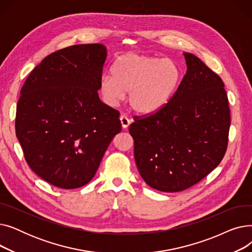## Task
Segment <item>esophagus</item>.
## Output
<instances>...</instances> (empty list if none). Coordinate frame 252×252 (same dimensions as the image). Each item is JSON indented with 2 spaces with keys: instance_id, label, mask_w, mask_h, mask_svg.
Wrapping results in <instances>:
<instances>
[{
  "instance_id": "obj_1",
  "label": "esophagus",
  "mask_w": 252,
  "mask_h": 252,
  "mask_svg": "<svg viewBox=\"0 0 252 252\" xmlns=\"http://www.w3.org/2000/svg\"><path fill=\"white\" fill-rule=\"evenodd\" d=\"M119 119H121V123H122V126H123L124 128H126V127L130 125V121L127 118V116L125 115V114L121 115V117H119Z\"/></svg>"
}]
</instances>
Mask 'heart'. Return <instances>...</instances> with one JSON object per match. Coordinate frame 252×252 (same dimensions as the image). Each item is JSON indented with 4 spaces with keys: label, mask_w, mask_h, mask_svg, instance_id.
<instances>
[{
    "label": "heart",
    "mask_w": 252,
    "mask_h": 252,
    "mask_svg": "<svg viewBox=\"0 0 252 252\" xmlns=\"http://www.w3.org/2000/svg\"><path fill=\"white\" fill-rule=\"evenodd\" d=\"M181 81L182 71L173 60L126 53L116 59L112 73L102 75L100 90L110 105L121 101L128 92L131 108L141 114H153L168 104Z\"/></svg>",
    "instance_id": "heart-1"
}]
</instances>
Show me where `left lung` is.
I'll list each match as a JSON object with an SVG mask.
<instances>
[{
  "instance_id": "8db88e82",
  "label": "left lung",
  "mask_w": 252,
  "mask_h": 252,
  "mask_svg": "<svg viewBox=\"0 0 252 252\" xmlns=\"http://www.w3.org/2000/svg\"><path fill=\"white\" fill-rule=\"evenodd\" d=\"M187 72L161 110L129 126L139 173L153 189L180 192L199 183L227 151L231 111L221 78L184 53Z\"/></svg>"
}]
</instances>
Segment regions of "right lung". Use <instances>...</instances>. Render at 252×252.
Here are the masks:
<instances>
[{"label": "right lung", "mask_w": 252, "mask_h": 252, "mask_svg": "<svg viewBox=\"0 0 252 252\" xmlns=\"http://www.w3.org/2000/svg\"><path fill=\"white\" fill-rule=\"evenodd\" d=\"M106 48L74 45L51 53L21 88L15 130L25 161L51 185H87L114 136L119 112L98 95Z\"/></svg>", "instance_id": "add662e5"}]
</instances>
